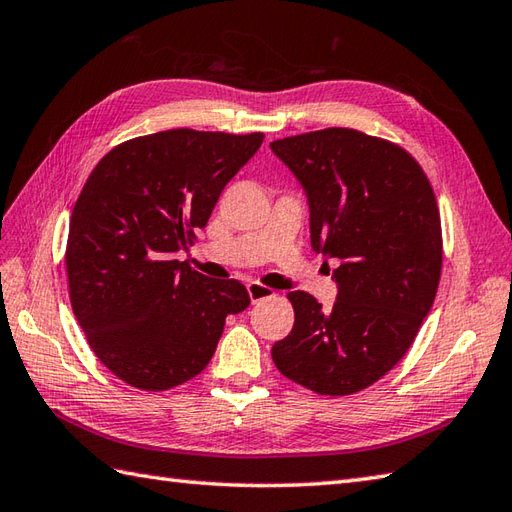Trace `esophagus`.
<instances>
[{"label":"esophagus","instance_id":"obj_1","mask_svg":"<svg viewBox=\"0 0 512 512\" xmlns=\"http://www.w3.org/2000/svg\"><path fill=\"white\" fill-rule=\"evenodd\" d=\"M246 290H248V297H250V301H253V303H257V301H264V299H270V297H275V292H273V290H270L268 286L257 284V281H250V284H246Z\"/></svg>","mask_w":512,"mask_h":512}]
</instances>
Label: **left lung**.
<instances>
[{
  "label": "left lung",
  "instance_id": "1",
  "mask_svg": "<svg viewBox=\"0 0 512 512\" xmlns=\"http://www.w3.org/2000/svg\"><path fill=\"white\" fill-rule=\"evenodd\" d=\"M308 198L314 253L339 259L334 306L290 292L295 325L273 345L286 378L347 396L385 376L427 317L442 270L440 213L405 149L330 127L270 143Z\"/></svg>",
  "mask_w": 512,
  "mask_h": 512
}]
</instances>
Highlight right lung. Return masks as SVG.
I'll return each instance as SVG.
<instances>
[{
	"mask_svg": "<svg viewBox=\"0 0 512 512\" xmlns=\"http://www.w3.org/2000/svg\"><path fill=\"white\" fill-rule=\"evenodd\" d=\"M264 134L169 129L114 147L70 217V301L99 361L127 385L165 391L209 365L228 314L248 308L235 279L178 262Z\"/></svg>",
	"mask_w": 512,
	"mask_h": 512,
	"instance_id": "obj_1",
	"label": "right lung"
}]
</instances>
